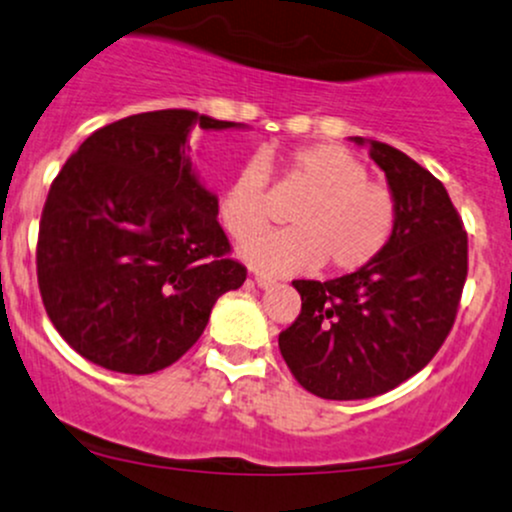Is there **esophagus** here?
Here are the masks:
<instances>
[{"label": "esophagus", "mask_w": 512, "mask_h": 512, "mask_svg": "<svg viewBox=\"0 0 512 512\" xmlns=\"http://www.w3.org/2000/svg\"><path fill=\"white\" fill-rule=\"evenodd\" d=\"M255 284L260 289H270V287H274V279L270 277V274H262V272H257L255 274Z\"/></svg>", "instance_id": "34e87169"}]
</instances>
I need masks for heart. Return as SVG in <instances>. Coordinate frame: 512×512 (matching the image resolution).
Listing matches in <instances>:
<instances>
[{
  "label": "heart",
  "mask_w": 512,
  "mask_h": 512,
  "mask_svg": "<svg viewBox=\"0 0 512 512\" xmlns=\"http://www.w3.org/2000/svg\"><path fill=\"white\" fill-rule=\"evenodd\" d=\"M272 154L250 159L218 198V218L233 238L257 233L270 218L267 166ZM284 181L306 191L292 208L294 228L247 238L240 255L267 272L319 267L355 272L375 260L395 233L397 206L390 188L368 179V166L341 144L319 142L282 159Z\"/></svg>",
  "instance_id": "b5f03b06"
}]
</instances>
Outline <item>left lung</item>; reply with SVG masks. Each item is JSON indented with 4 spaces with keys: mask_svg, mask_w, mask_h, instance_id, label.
Here are the masks:
<instances>
[{
    "mask_svg": "<svg viewBox=\"0 0 512 512\" xmlns=\"http://www.w3.org/2000/svg\"><path fill=\"white\" fill-rule=\"evenodd\" d=\"M368 147L395 196L397 223L370 265L297 279L301 314L279 351L301 387L324 400H368L424 368L449 336L469 270V240L444 184L400 149Z\"/></svg>",
    "mask_w": 512,
    "mask_h": 512,
    "instance_id": "left-lung-1",
    "label": "left lung"
}]
</instances>
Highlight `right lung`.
I'll list each match as a JSON object with an SVG mask.
<instances>
[{"instance_id":"obj_1","label":"right lung","mask_w":512,"mask_h":512,"mask_svg":"<svg viewBox=\"0 0 512 512\" xmlns=\"http://www.w3.org/2000/svg\"><path fill=\"white\" fill-rule=\"evenodd\" d=\"M193 127L245 129L193 110L129 115L90 134L43 206L36 270L68 346L115 373L149 375L201 338L242 287L218 196L188 157Z\"/></svg>"}]
</instances>
